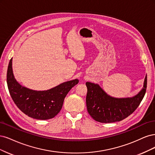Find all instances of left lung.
<instances>
[{"instance_id":"left-lung-1","label":"left lung","mask_w":155,"mask_h":155,"mask_svg":"<svg viewBox=\"0 0 155 155\" xmlns=\"http://www.w3.org/2000/svg\"><path fill=\"white\" fill-rule=\"evenodd\" d=\"M86 106L89 114L97 122L111 123L121 121L130 115L142 102L147 88V75L143 87L132 98H115L109 97L98 84L86 82Z\"/></svg>"}]
</instances>
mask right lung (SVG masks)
<instances>
[{
	"label": "right lung",
	"mask_w": 155,
	"mask_h": 155,
	"mask_svg": "<svg viewBox=\"0 0 155 155\" xmlns=\"http://www.w3.org/2000/svg\"><path fill=\"white\" fill-rule=\"evenodd\" d=\"M78 80L64 82L47 91H37L21 86L15 79L12 58L7 71V84L9 94L18 108L29 117L48 120L55 117L61 110L64 100Z\"/></svg>",
	"instance_id": "obj_1"
}]
</instances>
